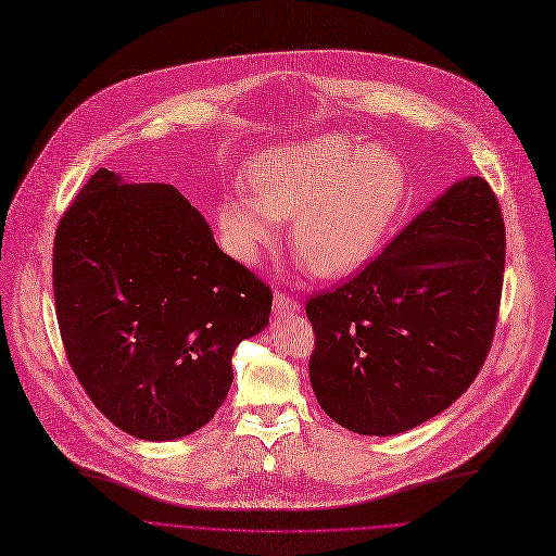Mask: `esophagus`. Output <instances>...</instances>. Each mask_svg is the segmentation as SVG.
Here are the masks:
<instances>
[{"label":"esophagus","instance_id":"1","mask_svg":"<svg viewBox=\"0 0 556 556\" xmlns=\"http://www.w3.org/2000/svg\"><path fill=\"white\" fill-rule=\"evenodd\" d=\"M273 311L275 315H294L299 311V304L292 299V296H286L281 292H275V299H273Z\"/></svg>","mask_w":556,"mask_h":556}]
</instances>
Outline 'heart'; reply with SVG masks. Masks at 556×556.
Returning <instances> with one entry per match:
<instances>
[{
    "label": "heart",
    "instance_id": "b5f03b06",
    "mask_svg": "<svg viewBox=\"0 0 556 556\" xmlns=\"http://www.w3.org/2000/svg\"><path fill=\"white\" fill-rule=\"evenodd\" d=\"M250 192L222 199L217 224L232 257L255 264L290 222V248L319 279L359 270L388 237L408 194L401 162L343 135L273 146L243 170Z\"/></svg>",
    "mask_w": 556,
    "mask_h": 556
}]
</instances>
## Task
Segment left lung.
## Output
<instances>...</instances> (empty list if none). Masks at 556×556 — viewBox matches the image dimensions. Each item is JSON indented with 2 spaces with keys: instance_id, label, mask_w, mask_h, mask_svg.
Instances as JSON below:
<instances>
[{
  "instance_id": "obj_1",
  "label": "left lung",
  "mask_w": 556,
  "mask_h": 556,
  "mask_svg": "<svg viewBox=\"0 0 556 556\" xmlns=\"http://www.w3.org/2000/svg\"><path fill=\"white\" fill-rule=\"evenodd\" d=\"M503 266L492 188L454 181L355 279L308 301L324 413L350 432L390 437L452 406L488 357Z\"/></svg>"
}]
</instances>
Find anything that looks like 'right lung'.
<instances>
[{
  "label": "right lung",
  "mask_w": 556,
  "mask_h": 556,
  "mask_svg": "<svg viewBox=\"0 0 556 556\" xmlns=\"http://www.w3.org/2000/svg\"><path fill=\"white\" fill-rule=\"evenodd\" d=\"M53 288L68 362L119 430L146 441L206 426L235 348L268 326L273 292L217 245L166 184L99 168L64 213Z\"/></svg>",
  "instance_id": "obj_1"
}]
</instances>
